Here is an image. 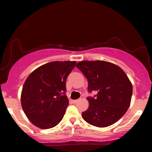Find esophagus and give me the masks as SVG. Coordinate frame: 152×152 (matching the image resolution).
Wrapping results in <instances>:
<instances>
[{
	"label": "esophagus",
	"instance_id": "34e87169",
	"mask_svg": "<svg viewBox=\"0 0 152 152\" xmlns=\"http://www.w3.org/2000/svg\"><path fill=\"white\" fill-rule=\"evenodd\" d=\"M78 102V99H75V100H72V102L73 104H75Z\"/></svg>",
	"mask_w": 152,
	"mask_h": 152
}]
</instances>
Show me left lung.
I'll list each match as a JSON object with an SVG mask.
<instances>
[{"instance_id": "8db88e82", "label": "left lung", "mask_w": 152, "mask_h": 152, "mask_svg": "<svg viewBox=\"0 0 152 152\" xmlns=\"http://www.w3.org/2000/svg\"><path fill=\"white\" fill-rule=\"evenodd\" d=\"M88 80V91L96 97H87L88 109L82 113L85 121L97 127H107L124 115L132 99V84L119 66L105 61H82L77 64Z\"/></svg>"}]
</instances>
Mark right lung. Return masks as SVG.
I'll list each match as a JSON object with an SVG mask.
<instances>
[{
    "label": "right lung",
    "mask_w": 152,
    "mask_h": 152,
    "mask_svg": "<svg viewBox=\"0 0 152 152\" xmlns=\"http://www.w3.org/2000/svg\"><path fill=\"white\" fill-rule=\"evenodd\" d=\"M76 61H52L31 72L23 86L20 102L28 120L47 129L61 122L68 107L66 81Z\"/></svg>",
    "instance_id": "right-lung-1"
}]
</instances>
